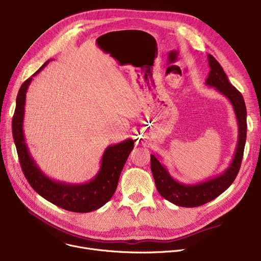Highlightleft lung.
<instances>
[{
  "label": "left lung",
  "instance_id": "obj_1",
  "mask_svg": "<svg viewBox=\"0 0 261 261\" xmlns=\"http://www.w3.org/2000/svg\"><path fill=\"white\" fill-rule=\"evenodd\" d=\"M211 71L205 84L227 97L234 108L238 121L239 135L236 152L229 167L219 176L199 184L188 185L173 180L156 156L151 154L150 165L159 194L169 202L183 207H197L211 202L225 191L235 181L239 172L246 141V108L241 93L230 85L226 74L212 55H208Z\"/></svg>",
  "mask_w": 261,
  "mask_h": 261
}]
</instances>
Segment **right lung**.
I'll return each mask as SVG.
<instances>
[{"mask_svg":"<svg viewBox=\"0 0 261 261\" xmlns=\"http://www.w3.org/2000/svg\"><path fill=\"white\" fill-rule=\"evenodd\" d=\"M48 63L46 61L33 75H37ZM33 77L23 82L18 96L15 114L12 117V136L15 141L22 171L35 191L57 206L74 212L89 213L98 210L114 195L120 172L134 147V142L128 139L116 145L109 146L101 159V166L93 180L86 184H66L50 180L41 171L31 156L25 144L23 118L26 92Z\"/></svg>","mask_w":261,"mask_h":261,"instance_id":"right-lung-1","label":"right lung"}]
</instances>
